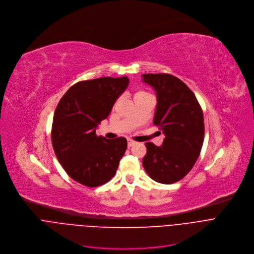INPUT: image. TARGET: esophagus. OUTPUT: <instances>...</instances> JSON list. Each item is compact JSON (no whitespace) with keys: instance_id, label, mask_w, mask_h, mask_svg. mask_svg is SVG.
I'll return each mask as SVG.
<instances>
[{"instance_id":"esophagus-1","label":"esophagus","mask_w":254,"mask_h":254,"mask_svg":"<svg viewBox=\"0 0 254 254\" xmlns=\"http://www.w3.org/2000/svg\"><path fill=\"white\" fill-rule=\"evenodd\" d=\"M135 144H136L135 141H133V140H128V147H132V146H134Z\"/></svg>"}]
</instances>
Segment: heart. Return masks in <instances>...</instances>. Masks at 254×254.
I'll return each instance as SVG.
<instances>
[{
	"mask_svg": "<svg viewBox=\"0 0 254 254\" xmlns=\"http://www.w3.org/2000/svg\"><path fill=\"white\" fill-rule=\"evenodd\" d=\"M145 94H147V93L142 92V91H139V92H137V93L135 94V97H137V96H141V95H145Z\"/></svg>",
	"mask_w": 254,
	"mask_h": 254,
	"instance_id": "1",
	"label": "heart"
}]
</instances>
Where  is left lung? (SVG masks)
<instances>
[{
	"label": "left lung",
	"instance_id": "8db88e82",
	"mask_svg": "<svg viewBox=\"0 0 254 254\" xmlns=\"http://www.w3.org/2000/svg\"><path fill=\"white\" fill-rule=\"evenodd\" d=\"M142 81L156 92L153 123L165 135L160 147L145 143L147 153L142 164L156 182L172 184L194 166L204 140L203 112L194 93L169 74H143Z\"/></svg>",
	"mask_w": 254,
	"mask_h": 254
}]
</instances>
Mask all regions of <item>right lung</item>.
Here are the masks:
<instances>
[{
    "label": "right lung",
    "instance_id": "add662e5",
    "mask_svg": "<svg viewBox=\"0 0 254 254\" xmlns=\"http://www.w3.org/2000/svg\"><path fill=\"white\" fill-rule=\"evenodd\" d=\"M128 85L127 77L78 82L55 110L51 135L55 154L67 174L85 186L108 182L127 149L124 137L108 140L97 136L96 129Z\"/></svg>",
    "mask_w": 254,
    "mask_h": 254
}]
</instances>
